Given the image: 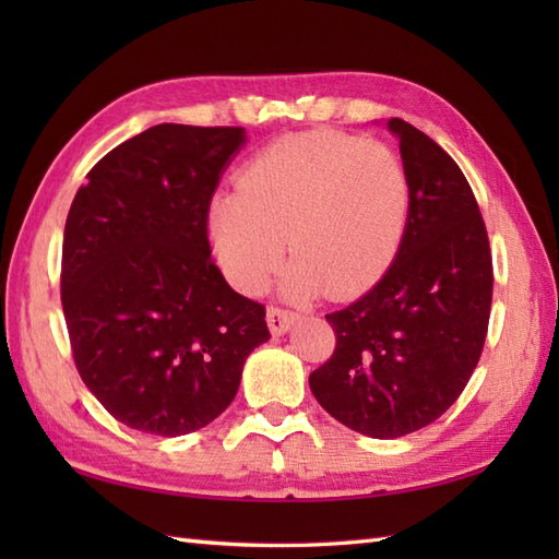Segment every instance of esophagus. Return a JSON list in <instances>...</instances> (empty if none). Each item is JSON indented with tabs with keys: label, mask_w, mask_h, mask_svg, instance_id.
Here are the masks:
<instances>
[{
	"label": "esophagus",
	"mask_w": 559,
	"mask_h": 559,
	"mask_svg": "<svg viewBox=\"0 0 559 559\" xmlns=\"http://www.w3.org/2000/svg\"><path fill=\"white\" fill-rule=\"evenodd\" d=\"M295 319H298V314L290 310H283V307H269V312H266V322H269V329L273 336L286 334V331L295 324Z\"/></svg>",
	"instance_id": "esophagus-1"
}]
</instances>
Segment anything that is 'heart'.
Here are the masks:
<instances>
[{"label":"heart","mask_w":559,"mask_h":559,"mask_svg":"<svg viewBox=\"0 0 559 559\" xmlns=\"http://www.w3.org/2000/svg\"><path fill=\"white\" fill-rule=\"evenodd\" d=\"M406 163L382 141L300 132L249 160L235 192L213 199L209 235L237 290L261 293L286 254L290 298H353L384 278L411 221Z\"/></svg>","instance_id":"heart-1"}]
</instances>
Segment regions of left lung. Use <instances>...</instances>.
Masks as SVG:
<instances>
[{
	"mask_svg": "<svg viewBox=\"0 0 559 559\" xmlns=\"http://www.w3.org/2000/svg\"><path fill=\"white\" fill-rule=\"evenodd\" d=\"M411 177V221L384 278L326 314L334 355L310 374L322 408L350 430L396 439L435 423L476 370L488 336L492 254L478 201L449 153L389 120Z\"/></svg>",
	"mask_w": 559,
	"mask_h": 559,
	"instance_id": "obj_1",
	"label": "left lung"
}]
</instances>
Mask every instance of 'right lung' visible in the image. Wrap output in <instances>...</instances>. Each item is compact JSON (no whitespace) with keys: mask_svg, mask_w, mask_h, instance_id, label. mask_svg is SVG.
Wrapping results in <instances>:
<instances>
[{"mask_svg":"<svg viewBox=\"0 0 559 559\" xmlns=\"http://www.w3.org/2000/svg\"><path fill=\"white\" fill-rule=\"evenodd\" d=\"M242 127L156 124L112 148L71 201L62 307L83 384L115 420L177 437L216 420L264 305L213 264L209 206Z\"/></svg>","mask_w":559,"mask_h":559,"instance_id":"obj_1","label":"right lung"}]
</instances>
